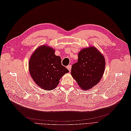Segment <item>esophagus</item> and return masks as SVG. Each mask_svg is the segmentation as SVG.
Instances as JSON below:
<instances>
[{"label": "esophagus", "mask_w": 131, "mask_h": 131, "mask_svg": "<svg viewBox=\"0 0 131 131\" xmlns=\"http://www.w3.org/2000/svg\"><path fill=\"white\" fill-rule=\"evenodd\" d=\"M67 69H68V70H69V71H71V65L68 66L67 67Z\"/></svg>", "instance_id": "obj_1"}]
</instances>
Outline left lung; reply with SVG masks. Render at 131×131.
<instances>
[{"mask_svg":"<svg viewBox=\"0 0 131 131\" xmlns=\"http://www.w3.org/2000/svg\"><path fill=\"white\" fill-rule=\"evenodd\" d=\"M103 55L95 47L83 48L78 61L72 66L71 74L80 88L88 90L100 81L105 69Z\"/></svg>","mask_w":131,"mask_h":131,"instance_id":"8db88e82","label":"left lung"}]
</instances>
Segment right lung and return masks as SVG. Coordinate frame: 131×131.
<instances>
[{
	"label": "right lung",
	"instance_id": "1",
	"mask_svg": "<svg viewBox=\"0 0 131 131\" xmlns=\"http://www.w3.org/2000/svg\"><path fill=\"white\" fill-rule=\"evenodd\" d=\"M29 69L32 79L40 88L52 90L66 73L67 68L61 64V59L55 55L52 48L42 45L36 49L29 62Z\"/></svg>",
	"mask_w": 131,
	"mask_h": 131
}]
</instances>
